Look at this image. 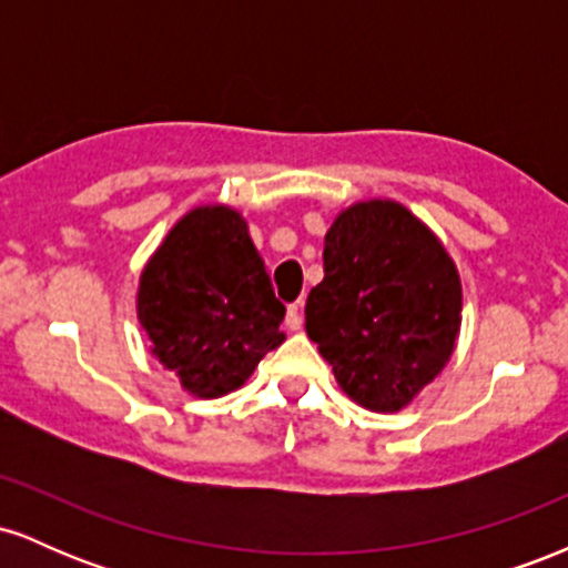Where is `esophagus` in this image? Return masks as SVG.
<instances>
[{"label": "esophagus", "mask_w": 568, "mask_h": 568, "mask_svg": "<svg viewBox=\"0 0 568 568\" xmlns=\"http://www.w3.org/2000/svg\"><path fill=\"white\" fill-rule=\"evenodd\" d=\"M285 323H288V328L291 331H298L302 328V302H296V304H291L288 306V315H285Z\"/></svg>", "instance_id": "esophagus-1"}]
</instances>
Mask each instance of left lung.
<instances>
[{"mask_svg": "<svg viewBox=\"0 0 568 568\" xmlns=\"http://www.w3.org/2000/svg\"><path fill=\"white\" fill-rule=\"evenodd\" d=\"M323 272L306 296V336L357 406L406 408L456 347L454 258L400 202L366 200L344 207L325 232Z\"/></svg>", "mask_w": 568, "mask_h": 568, "instance_id": "8db88e82", "label": "left lung"}]
</instances>
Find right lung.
<instances>
[{
  "instance_id": "obj_1",
  "label": "right lung",
  "mask_w": 568,
  "mask_h": 568,
  "mask_svg": "<svg viewBox=\"0 0 568 568\" xmlns=\"http://www.w3.org/2000/svg\"><path fill=\"white\" fill-rule=\"evenodd\" d=\"M135 312L152 355L194 397L243 387L285 342V306L230 205H200L175 221L143 266Z\"/></svg>"
}]
</instances>
